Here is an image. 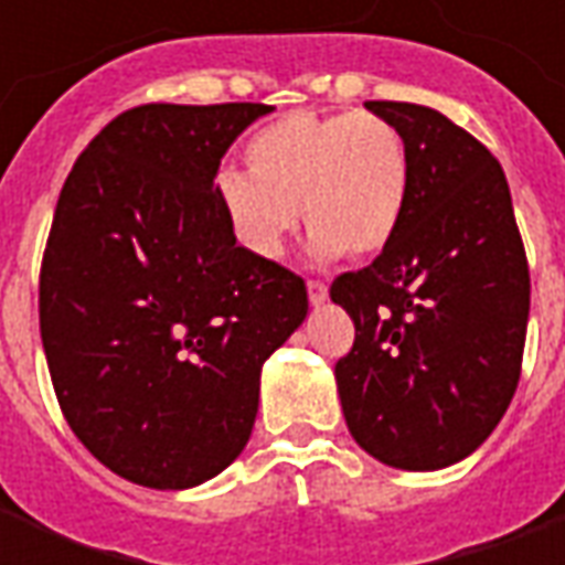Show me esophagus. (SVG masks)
Instances as JSON below:
<instances>
[{
	"mask_svg": "<svg viewBox=\"0 0 565 565\" xmlns=\"http://www.w3.org/2000/svg\"><path fill=\"white\" fill-rule=\"evenodd\" d=\"M327 296H330V290H327V284L320 281V278H311V281H308V299H311V306L327 302Z\"/></svg>",
	"mask_w": 565,
	"mask_h": 565,
	"instance_id": "34e87169",
	"label": "esophagus"
}]
</instances>
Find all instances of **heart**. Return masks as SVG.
I'll return each mask as SVG.
<instances>
[{
	"label": "heart",
	"instance_id": "obj_1",
	"mask_svg": "<svg viewBox=\"0 0 565 565\" xmlns=\"http://www.w3.org/2000/svg\"><path fill=\"white\" fill-rule=\"evenodd\" d=\"M247 174L217 181L223 214L257 257H278L299 205L318 257H375L399 233L408 202V148L387 117L290 111L259 127Z\"/></svg>",
	"mask_w": 565,
	"mask_h": 565
}]
</instances>
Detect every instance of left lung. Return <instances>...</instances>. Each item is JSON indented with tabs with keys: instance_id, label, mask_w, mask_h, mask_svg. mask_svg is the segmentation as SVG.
I'll return each mask as SVG.
<instances>
[{
	"instance_id": "left-lung-1",
	"label": "left lung",
	"mask_w": 565,
	"mask_h": 565,
	"mask_svg": "<svg viewBox=\"0 0 565 565\" xmlns=\"http://www.w3.org/2000/svg\"><path fill=\"white\" fill-rule=\"evenodd\" d=\"M408 148L399 233L332 302L354 320L342 412L375 460L429 472L469 457L518 391L530 266L497 157L426 105L366 103Z\"/></svg>"
}]
</instances>
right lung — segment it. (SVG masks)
<instances>
[{
	"instance_id": "add662e5",
	"label": "right lung",
	"mask_w": 565,
	"mask_h": 565,
	"mask_svg": "<svg viewBox=\"0 0 565 565\" xmlns=\"http://www.w3.org/2000/svg\"><path fill=\"white\" fill-rule=\"evenodd\" d=\"M271 105H136L56 199L39 327L56 403L96 460L184 490L250 438L259 369L306 320L296 271L235 245L214 174Z\"/></svg>"
}]
</instances>
